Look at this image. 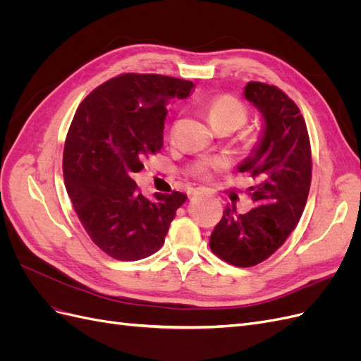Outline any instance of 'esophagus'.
I'll use <instances>...</instances> for the list:
<instances>
[{"label": "esophagus", "mask_w": 361, "mask_h": 361, "mask_svg": "<svg viewBox=\"0 0 361 361\" xmlns=\"http://www.w3.org/2000/svg\"><path fill=\"white\" fill-rule=\"evenodd\" d=\"M203 194H212V191L207 188H197L194 191V195H203Z\"/></svg>", "instance_id": "34e87169"}]
</instances>
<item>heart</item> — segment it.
<instances>
[{"label": "heart", "mask_w": 361, "mask_h": 361, "mask_svg": "<svg viewBox=\"0 0 361 361\" xmlns=\"http://www.w3.org/2000/svg\"><path fill=\"white\" fill-rule=\"evenodd\" d=\"M207 116L212 125L216 123H232L236 128L244 125L247 120L245 106L235 99L233 96H220L207 106ZM226 167V162L221 159L206 161L199 167V171L203 174H209L211 170H221Z\"/></svg>", "instance_id": "heart-1"}]
</instances>
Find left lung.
<instances>
[{
  "instance_id": "left-lung-1",
  "label": "left lung",
  "mask_w": 361,
  "mask_h": 361,
  "mask_svg": "<svg viewBox=\"0 0 361 361\" xmlns=\"http://www.w3.org/2000/svg\"><path fill=\"white\" fill-rule=\"evenodd\" d=\"M244 96L264 118L256 146L238 166L256 180V207L238 214L226 207L209 239L212 253L235 267H253L277 251L302 215L312 182L307 126L298 106L276 85L248 82Z\"/></svg>"
}]
</instances>
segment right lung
<instances>
[{"label":"right lung","instance_id":"obj_1","mask_svg":"<svg viewBox=\"0 0 361 361\" xmlns=\"http://www.w3.org/2000/svg\"><path fill=\"white\" fill-rule=\"evenodd\" d=\"M194 84L155 73H125L94 89L78 106L63 152L64 185L92 241L117 260H138L162 247L183 192L146 199L133 174L162 147L167 105Z\"/></svg>","mask_w":361,"mask_h":361}]
</instances>
